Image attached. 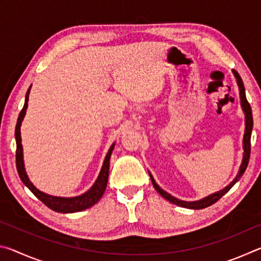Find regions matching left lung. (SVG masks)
Returning a JSON list of instances; mask_svg holds the SVG:
<instances>
[{"instance_id":"left-lung-1","label":"left lung","mask_w":261,"mask_h":261,"mask_svg":"<svg viewBox=\"0 0 261 261\" xmlns=\"http://www.w3.org/2000/svg\"><path fill=\"white\" fill-rule=\"evenodd\" d=\"M232 73L233 76L236 78V82H237V85H238V90H240V99H241V107L243 109V113L245 115V131H244V137H243V159H242V163L240 166V169H238V173L236 175V177L233 178L230 184H228L226 188H223L222 190H220L218 192H214L210 194V196H207L205 198H202L200 200H196V201H185V200H180L177 199V198H175L169 194L168 192H166L165 190L161 189L159 185L156 184L155 180H154L152 174L148 171V175L149 177H151L152 180V184L154 189L156 190V191L161 194V196L167 199L168 201H170L171 204H175L177 206L180 207H184V208H190V210H202V208H206V207H208L211 205H213L214 202L218 201L221 197L224 196L229 190H230L233 185H235L240 178L244 174V171L247 167V163H249V159H250V152H251V132H252V127H253V118H252V110H251L250 107V103L247 102L246 100V95H245V88H244V84H243V81L240 74H238L237 71L235 70H232Z\"/></svg>"}]
</instances>
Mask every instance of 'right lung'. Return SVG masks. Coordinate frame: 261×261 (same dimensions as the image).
I'll return each mask as SVG.
<instances>
[{
  "label": "right lung",
  "mask_w": 261,
  "mask_h": 261,
  "mask_svg": "<svg viewBox=\"0 0 261 261\" xmlns=\"http://www.w3.org/2000/svg\"><path fill=\"white\" fill-rule=\"evenodd\" d=\"M30 91H31V86L29 87L28 92H26L24 107L19 114L18 120H17L16 130H15L16 144H17L16 166H17V170H18L21 182H23L26 187L31 190V192H32L39 200H41L43 204L49 207L50 210L59 212V213H76V212H81L86 208H90V207L95 205L96 202L100 200V198L103 196L106 188H107L108 175H109V161H110V156H112L115 143L110 146L107 154H106V158L103 160L102 167H101L98 178L95 179L94 184L92 185L91 189H88L86 192H84L83 194H81V196H76V197H56V196H50V194H47L45 192L40 191V190L34 187V184L31 182L28 174H26L25 165H24V155H23V145H21V137H20V126H21V122H23L25 117L26 109H28Z\"/></svg>",
  "instance_id": "1"
}]
</instances>
